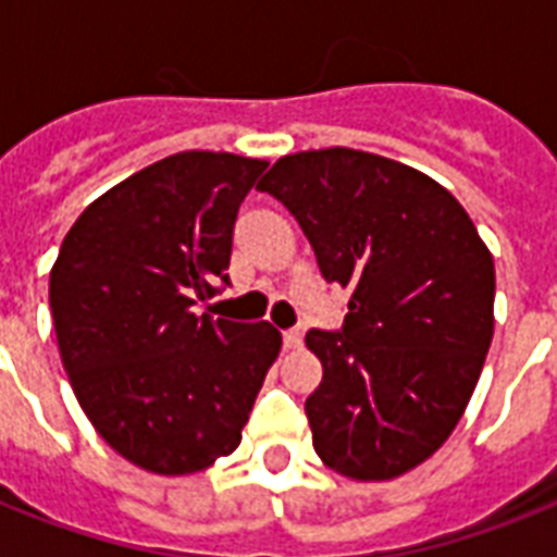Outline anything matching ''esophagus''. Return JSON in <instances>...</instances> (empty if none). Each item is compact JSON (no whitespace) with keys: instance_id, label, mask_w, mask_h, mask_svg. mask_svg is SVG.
Wrapping results in <instances>:
<instances>
[{"instance_id":"34e87169","label":"esophagus","mask_w":557,"mask_h":557,"mask_svg":"<svg viewBox=\"0 0 557 557\" xmlns=\"http://www.w3.org/2000/svg\"><path fill=\"white\" fill-rule=\"evenodd\" d=\"M304 344V332L300 330H286L283 332V347L286 349H297Z\"/></svg>"}]
</instances>
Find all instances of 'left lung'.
Returning <instances> with one entry per match:
<instances>
[{
    "mask_svg": "<svg viewBox=\"0 0 557 557\" xmlns=\"http://www.w3.org/2000/svg\"><path fill=\"white\" fill-rule=\"evenodd\" d=\"M326 283L349 288L341 330H309L323 381L306 398L318 457L393 480L457 428L494 335V260L454 196L372 152H295L265 173Z\"/></svg>",
    "mask_w": 557,
    "mask_h": 557,
    "instance_id": "left-lung-1",
    "label": "left lung"
}]
</instances>
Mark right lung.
<instances>
[{"label":"right lung","mask_w":557,"mask_h":557,"mask_svg":"<svg viewBox=\"0 0 557 557\" xmlns=\"http://www.w3.org/2000/svg\"><path fill=\"white\" fill-rule=\"evenodd\" d=\"M265 161L176 152L83 210L48 304L60 358L95 431L152 474L227 457L280 352L271 323L196 314L227 286L239 205Z\"/></svg>","instance_id":"obj_1"}]
</instances>
